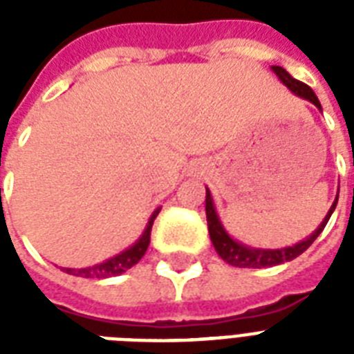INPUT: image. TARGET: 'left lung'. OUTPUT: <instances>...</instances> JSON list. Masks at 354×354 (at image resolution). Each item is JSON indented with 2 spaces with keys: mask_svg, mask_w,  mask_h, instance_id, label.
<instances>
[{
  "mask_svg": "<svg viewBox=\"0 0 354 354\" xmlns=\"http://www.w3.org/2000/svg\"><path fill=\"white\" fill-rule=\"evenodd\" d=\"M272 71L279 77L281 82H283L294 95L301 97V99H305V101L308 102H313L314 106L318 108V110H322V104H319L318 97H316V93H314L307 84H303V82L294 79V77H292L286 69L281 68V66H272ZM336 204H338V196H336V200L333 202L329 213H327V216L324 218V222L319 224L318 230H316L310 236H307L305 241L297 242L294 246L281 248V250H261V248L244 246V244L236 242L235 239L230 236V233L224 230L221 218L216 215L209 189H205V215H207V230H209L211 242H213L216 253H218L227 264L239 266V268H266V266H275V264L286 263V261H292V259H296L297 255H301V253L318 239L319 233L324 232V227L327 226V222H329Z\"/></svg>",
  "mask_w": 354,
  "mask_h": 354,
  "instance_id": "left-lung-1",
  "label": "left lung"
}]
</instances>
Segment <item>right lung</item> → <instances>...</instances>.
Wrapping results in <instances>:
<instances>
[{
  "label": "right lung",
  "instance_id": "add662e5",
  "mask_svg": "<svg viewBox=\"0 0 354 354\" xmlns=\"http://www.w3.org/2000/svg\"><path fill=\"white\" fill-rule=\"evenodd\" d=\"M161 207L152 213V216L149 218V224L145 227L143 235L139 236L138 241L133 242L132 246L121 252L119 255L112 259H106L104 263H99L95 266H88V268H64V272H68L71 275H77V277H91V279H104V277H112V275H119L122 272H127L141 261V257L147 252V248L150 244V232H152V224H154V218L158 216Z\"/></svg>",
  "mask_w": 354,
  "mask_h": 354
}]
</instances>
